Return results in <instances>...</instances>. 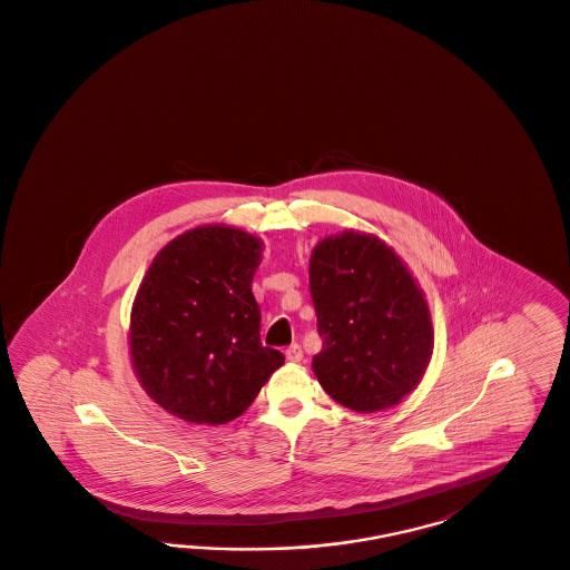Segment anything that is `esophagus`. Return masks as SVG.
<instances>
[{"instance_id": "esophagus-1", "label": "esophagus", "mask_w": 570, "mask_h": 570, "mask_svg": "<svg viewBox=\"0 0 570 570\" xmlns=\"http://www.w3.org/2000/svg\"><path fill=\"white\" fill-rule=\"evenodd\" d=\"M286 360L288 362H301L303 360V352H301V345L293 343L288 350H286Z\"/></svg>"}]
</instances>
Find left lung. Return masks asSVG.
<instances>
[{
  "mask_svg": "<svg viewBox=\"0 0 570 570\" xmlns=\"http://www.w3.org/2000/svg\"><path fill=\"white\" fill-rule=\"evenodd\" d=\"M309 293L322 336L312 366L334 402L376 413L413 392L432 360V315L393 248L357 232L324 237Z\"/></svg>",
  "mask_w": 570,
  "mask_h": 570,
  "instance_id": "8db88e82",
  "label": "left lung"
}]
</instances>
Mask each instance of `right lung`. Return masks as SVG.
Returning <instances> with one entry per match:
<instances>
[{"mask_svg": "<svg viewBox=\"0 0 570 570\" xmlns=\"http://www.w3.org/2000/svg\"><path fill=\"white\" fill-rule=\"evenodd\" d=\"M263 242L206 225L157 253L130 315V355L142 390L189 423L220 425L244 413L284 364L261 343L253 277Z\"/></svg>", "mask_w": 570, "mask_h": 570, "instance_id": "add662e5", "label": "right lung"}]
</instances>
